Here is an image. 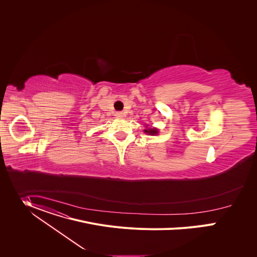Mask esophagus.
I'll return each mask as SVG.
<instances>
[{"mask_svg":"<svg viewBox=\"0 0 257 257\" xmlns=\"http://www.w3.org/2000/svg\"><path fill=\"white\" fill-rule=\"evenodd\" d=\"M123 115H124V114H123L122 112H116V113H115V116H116V117H119V118H120V117H123Z\"/></svg>","mask_w":257,"mask_h":257,"instance_id":"obj_1","label":"esophagus"}]
</instances>
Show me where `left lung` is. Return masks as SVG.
<instances>
[{
    "label": "left lung",
    "instance_id": "obj_1",
    "mask_svg": "<svg viewBox=\"0 0 257 257\" xmlns=\"http://www.w3.org/2000/svg\"><path fill=\"white\" fill-rule=\"evenodd\" d=\"M144 132L149 136H157L158 133H159L158 128H155V127H147Z\"/></svg>",
    "mask_w": 257,
    "mask_h": 257
}]
</instances>
